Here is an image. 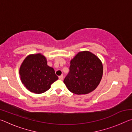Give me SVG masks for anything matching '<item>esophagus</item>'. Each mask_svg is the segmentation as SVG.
<instances>
[{
	"instance_id": "obj_1",
	"label": "esophagus",
	"mask_w": 132,
	"mask_h": 132,
	"mask_svg": "<svg viewBox=\"0 0 132 132\" xmlns=\"http://www.w3.org/2000/svg\"><path fill=\"white\" fill-rule=\"evenodd\" d=\"M59 79H60V80H63V75H61V76H59Z\"/></svg>"
}]
</instances>
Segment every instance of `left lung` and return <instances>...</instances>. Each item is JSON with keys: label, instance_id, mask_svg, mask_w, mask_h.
<instances>
[{"label": "left lung", "instance_id": "left-lung-1", "mask_svg": "<svg viewBox=\"0 0 132 132\" xmlns=\"http://www.w3.org/2000/svg\"><path fill=\"white\" fill-rule=\"evenodd\" d=\"M70 71L64 83L70 92L87 94L97 87L102 77L103 66L97 56L89 51H81L70 61Z\"/></svg>", "mask_w": 132, "mask_h": 132}]
</instances>
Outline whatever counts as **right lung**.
I'll use <instances>...</instances> for the list:
<instances>
[{
	"label": "right lung",
	"mask_w": 132,
	"mask_h": 132,
	"mask_svg": "<svg viewBox=\"0 0 132 132\" xmlns=\"http://www.w3.org/2000/svg\"><path fill=\"white\" fill-rule=\"evenodd\" d=\"M19 74L24 87L35 94L48 91L58 79L54 69L48 66L46 57L41 53L28 55L22 62Z\"/></svg>",
	"instance_id": "add662e5"
}]
</instances>
